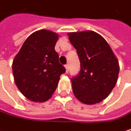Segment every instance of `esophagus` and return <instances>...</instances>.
Returning <instances> with one entry per match:
<instances>
[{"label": "esophagus", "instance_id": "esophagus-1", "mask_svg": "<svg viewBox=\"0 0 131 131\" xmlns=\"http://www.w3.org/2000/svg\"><path fill=\"white\" fill-rule=\"evenodd\" d=\"M65 68H66V72L68 73V72H69V65H68V64H66V65H65Z\"/></svg>", "mask_w": 131, "mask_h": 131}]
</instances>
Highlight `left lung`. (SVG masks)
Listing matches in <instances>:
<instances>
[{
	"label": "left lung",
	"instance_id": "obj_1",
	"mask_svg": "<svg viewBox=\"0 0 131 131\" xmlns=\"http://www.w3.org/2000/svg\"><path fill=\"white\" fill-rule=\"evenodd\" d=\"M68 35L81 63L80 73L71 78L74 94L85 104L100 103L116 85L120 70L118 60L99 34L87 30Z\"/></svg>",
	"mask_w": 131,
	"mask_h": 131
}]
</instances>
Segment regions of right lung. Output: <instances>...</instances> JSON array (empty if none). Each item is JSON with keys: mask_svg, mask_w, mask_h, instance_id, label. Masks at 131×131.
Listing matches in <instances>:
<instances>
[{"mask_svg": "<svg viewBox=\"0 0 131 131\" xmlns=\"http://www.w3.org/2000/svg\"><path fill=\"white\" fill-rule=\"evenodd\" d=\"M58 34L40 30L30 34L15 56L12 70L14 82L28 100L44 102L57 89L66 69L59 63L54 47Z\"/></svg>", "mask_w": 131, "mask_h": 131, "instance_id": "add662e5", "label": "right lung"}]
</instances>
